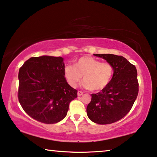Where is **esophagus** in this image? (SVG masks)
Segmentation results:
<instances>
[{"mask_svg": "<svg viewBox=\"0 0 157 157\" xmlns=\"http://www.w3.org/2000/svg\"><path fill=\"white\" fill-rule=\"evenodd\" d=\"M83 92H82V91H80V90H78V93H77V95L78 96V97H81V96L83 95Z\"/></svg>", "mask_w": 157, "mask_h": 157, "instance_id": "34e87169", "label": "esophagus"}]
</instances>
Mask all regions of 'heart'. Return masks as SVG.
<instances>
[{
    "label": "heart",
    "mask_w": 157,
    "mask_h": 157,
    "mask_svg": "<svg viewBox=\"0 0 157 157\" xmlns=\"http://www.w3.org/2000/svg\"><path fill=\"white\" fill-rule=\"evenodd\" d=\"M114 69L108 62L90 56H83L74 62V67L67 65L64 69V76L68 84L76 88L83 76V86L94 91L102 90L112 80Z\"/></svg>",
    "instance_id": "obj_1"
}]
</instances>
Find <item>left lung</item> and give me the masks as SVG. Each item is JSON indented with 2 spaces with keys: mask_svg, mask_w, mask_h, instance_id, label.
Returning a JSON list of instances; mask_svg holds the SVG:
<instances>
[{
  "mask_svg": "<svg viewBox=\"0 0 157 157\" xmlns=\"http://www.w3.org/2000/svg\"><path fill=\"white\" fill-rule=\"evenodd\" d=\"M112 64L114 74L110 83L100 92L92 94L87 115L98 124L118 121L130 112L138 94L136 67L125 57L112 54H94Z\"/></svg>",
  "mask_w": 157,
  "mask_h": 157,
  "instance_id": "obj_1",
  "label": "left lung"
}]
</instances>
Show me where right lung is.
Wrapping results in <instances>:
<instances>
[{"mask_svg": "<svg viewBox=\"0 0 157 157\" xmlns=\"http://www.w3.org/2000/svg\"><path fill=\"white\" fill-rule=\"evenodd\" d=\"M64 67L62 57L43 55L31 57L20 69L19 102L33 119L52 124L67 116L77 90L67 83Z\"/></svg>", "mask_w": 157, "mask_h": 157, "instance_id": "right-lung-1", "label": "right lung"}]
</instances>
